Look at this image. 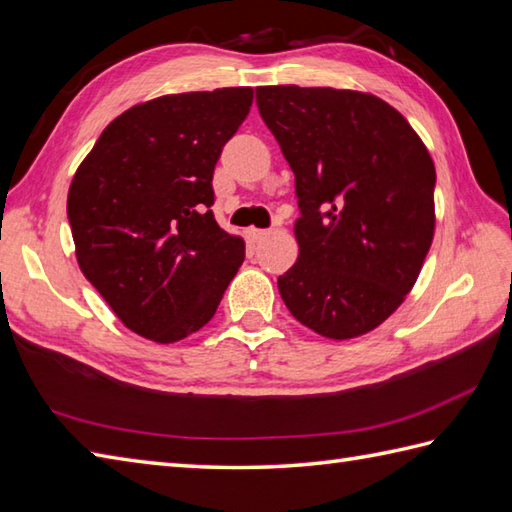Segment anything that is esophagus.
I'll list each match as a JSON object with an SVG mask.
<instances>
[{
    "label": "esophagus",
    "instance_id": "1",
    "mask_svg": "<svg viewBox=\"0 0 512 512\" xmlns=\"http://www.w3.org/2000/svg\"><path fill=\"white\" fill-rule=\"evenodd\" d=\"M270 231H266V229H255V227H251V229H246V240L248 242H259V240H264V237L268 235Z\"/></svg>",
    "mask_w": 512,
    "mask_h": 512
}]
</instances>
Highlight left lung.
Wrapping results in <instances>:
<instances>
[{
  "instance_id": "8db88e82",
  "label": "left lung",
  "mask_w": 512,
  "mask_h": 512,
  "mask_svg": "<svg viewBox=\"0 0 512 512\" xmlns=\"http://www.w3.org/2000/svg\"><path fill=\"white\" fill-rule=\"evenodd\" d=\"M261 120L294 172L299 259L279 294L331 340L368 334L412 290L434 237L436 170L421 137L373 93L257 87Z\"/></svg>"
}]
</instances>
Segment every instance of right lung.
Here are the masks:
<instances>
[{
	"label": "right lung",
	"instance_id": "obj_1",
	"mask_svg": "<svg viewBox=\"0 0 512 512\" xmlns=\"http://www.w3.org/2000/svg\"><path fill=\"white\" fill-rule=\"evenodd\" d=\"M251 87L161 95L102 130L67 194L76 259L122 323L170 344L205 327L244 261L213 218V168Z\"/></svg>",
	"mask_w": 512,
	"mask_h": 512
}]
</instances>
